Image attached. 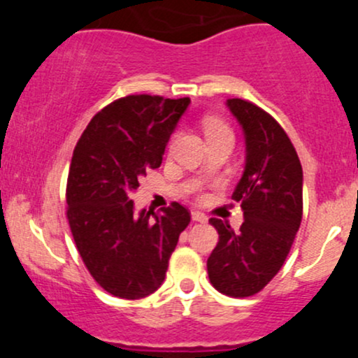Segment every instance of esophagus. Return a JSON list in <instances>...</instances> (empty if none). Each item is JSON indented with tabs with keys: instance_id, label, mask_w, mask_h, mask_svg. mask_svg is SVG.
Listing matches in <instances>:
<instances>
[{
	"instance_id": "1",
	"label": "esophagus",
	"mask_w": 358,
	"mask_h": 358,
	"mask_svg": "<svg viewBox=\"0 0 358 358\" xmlns=\"http://www.w3.org/2000/svg\"><path fill=\"white\" fill-rule=\"evenodd\" d=\"M192 220L193 222H207V215H205V213H202V212H199V210H193L192 212Z\"/></svg>"
}]
</instances>
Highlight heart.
<instances>
[{
  "instance_id": "1",
  "label": "heart",
  "mask_w": 358,
  "mask_h": 358,
  "mask_svg": "<svg viewBox=\"0 0 358 358\" xmlns=\"http://www.w3.org/2000/svg\"><path fill=\"white\" fill-rule=\"evenodd\" d=\"M203 129H205V134H207V138L219 136V134H232L231 129H229V126L217 117L205 119Z\"/></svg>"
}]
</instances>
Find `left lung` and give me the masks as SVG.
<instances>
[{
  "label": "left lung",
  "mask_w": 358,
  "mask_h": 358,
  "mask_svg": "<svg viewBox=\"0 0 358 358\" xmlns=\"http://www.w3.org/2000/svg\"><path fill=\"white\" fill-rule=\"evenodd\" d=\"M245 143V165L232 199L244 222L234 232L210 219L219 242L207 261L215 289L234 298L259 293L285 264L303 215V170L281 126L252 102L227 99Z\"/></svg>",
  "instance_id": "8db88e82"
}]
</instances>
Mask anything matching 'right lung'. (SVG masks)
Returning <instances> with one entry per match:
<instances>
[{"mask_svg": "<svg viewBox=\"0 0 358 358\" xmlns=\"http://www.w3.org/2000/svg\"><path fill=\"white\" fill-rule=\"evenodd\" d=\"M190 99L127 96L106 106L73 150L67 217L85 268L117 298L155 293L166 276L190 212L173 202L162 215L136 212L131 193L146 171L159 168L165 148Z\"/></svg>", "mask_w": 358, "mask_h": 358, "instance_id": "obj_1", "label": "right lung"}]
</instances>
